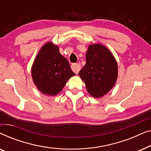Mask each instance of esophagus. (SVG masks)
<instances>
[{"label":"esophagus","instance_id":"1","mask_svg":"<svg viewBox=\"0 0 151 151\" xmlns=\"http://www.w3.org/2000/svg\"><path fill=\"white\" fill-rule=\"evenodd\" d=\"M71 69L73 70V71L74 73L78 74L79 73L80 70L81 69V66H80V64L78 63H75V64H72L71 65Z\"/></svg>","mask_w":151,"mask_h":151}]
</instances>
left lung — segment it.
I'll return each instance as SVG.
<instances>
[{"label":"left lung","mask_w":151,"mask_h":151,"mask_svg":"<svg viewBox=\"0 0 151 151\" xmlns=\"http://www.w3.org/2000/svg\"><path fill=\"white\" fill-rule=\"evenodd\" d=\"M86 60L79 76L88 93L94 98H100L109 93L116 82L117 63L109 49L101 44L88 46Z\"/></svg>","instance_id":"left-lung-1"}]
</instances>
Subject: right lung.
<instances>
[{"instance_id": "add662e5", "label": "right lung", "mask_w": 151, "mask_h": 151, "mask_svg": "<svg viewBox=\"0 0 151 151\" xmlns=\"http://www.w3.org/2000/svg\"><path fill=\"white\" fill-rule=\"evenodd\" d=\"M76 74L67 59L59 51V47L49 42L37 54L32 67L35 85L43 94L55 96L63 90L68 80Z\"/></svg>"}]
</instances>
